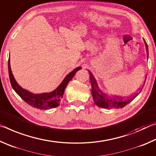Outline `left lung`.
Here are the masks:
<instances>
[{
	"label": "left lung",
	"mask_w": 156,
	"mask_h": 156,
	"mask_svg": "<svg viewBox=\"0 0 156 156\" xmlns=\"http://www.w3.org/2000/svg\"><path fill=\"white\" fill-rule=\"evenodd\" d=\"M145 46H146L148 58V57H149V50H148V46L146 42H145ZM88 72L89 73V76H90V80L92 87V97H93L94 103L98 107L104 108V109H119V108H122L126 106V105L131 102L132 100L138 96V95H136V96L130 98L127 100H123L122 98H120L119 96H110L107 94L104 93L100 89L94 75L91 73L90 71L88 70ZM145 80H146V78H145Z\"/></svg>",
	"instance_id": "left-lung-1"
}]
</instances>
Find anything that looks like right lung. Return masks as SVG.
I'll list each match as a JSON object with an SVG mask.
<instances>
[{"mask_svg":"<svg viewBox=\"0 0 156 156\" xmlns=\"http://www.w3.org/2000/svg\"><path fill=\"white\" fill-rule=\"evenodd\" d=\"M82 69L81 67H78L73 69L72 72L66 76L61 83L58 87L49 93L43 94H33L26 89H23L17 83L14 76L12 74L11 67H10V60L8 61V70L10 83L12 86V88L16 92V94L22 98L24 101L27 102L31 106L39 109H48L50 108H54L59 106L60 102L62 98L64 95L65 89L67 87V84L73 78L75 73Z\"/></svg>","mask_w":156,"mask_h":156,"instance_id":"add662e5","label":"right lung"}]
</instances>
